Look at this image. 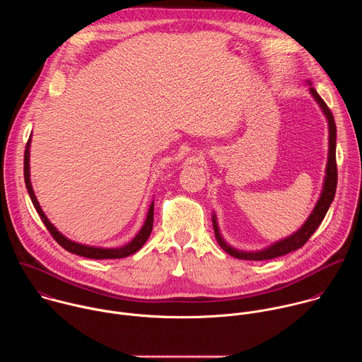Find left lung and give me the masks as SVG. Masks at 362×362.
Segmentation results:
<instances>
[{"label": "left lung", "instance_id": "8db88e82", "mask_svg": "<svg viewBox=\"0 0 362 362\" xmlns=\"http://www.w3.org/2000/svg\"><path fill=\"white\" fill-rule=\"evenodd\" d=\"M308 86H313L311 81H308ZM309 93L314 97V100L317 101V105L320 106L321 112L324 113L327 122H328V162H327V168H325V177H324V185H322V192L320 194V199L315 204L314 211L311 212V215L308 216V219L303 222V225L293 232L292 235L274 242L272 245L261 249V250H240L236 249L233 246H230L222 236L219 225H218V219L215 212L212 214V223H214V230H215V236L216 240L219 243V246L229 253L233 257H238V259H245V261H265V259H274V257L278 256H284L292 250H296L299 247H302L306 240L313 236V233L318 229V226L321 225V222L324 221L329 206L335 197V190H337V160H335V147H337V126H335V120L334 116L331 113V110L328 109V106L325 105V101L321 98V95L317 93V90L314 87H309Z\"/></svg>", "mask_w": 362, "mask_h": 362}]
</instances>
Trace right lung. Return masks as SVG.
Masks as SVG:
<instances>
[{
    "mask_svg": "<svg viewBox=\"0 0 362 362\" xmlns=\"http://www.w3.org/2000/svg\"><path fill=\"white\" fill-rule=\"evenodd\" d=\"M30 147H31V136L28 139V143L25 146V151H24V180H25V186L30 194V199L34 204V208L37 211V214L40 215L42 223L45 225V228L49 230V233L53 235V238L69 252L84 256V257H90V259H120V257H126L130 256L133 253H136L148 239L151 229H153V209H154V200L150 203V208L147 211L146 219L143 226L140 228V230L137 232V235L127 242L123 246H117V247H101V246H91V245H86V243H78L76 240L69 239L67 236H64L53 223L49 222V219L45 216V214L42 212L41 206L37 200V196L33 190V185H31V179H30Z\"/></svg>",
    "mask_w": 362,
    "mask_h": 362,
    "instance_id": "1",
    "label": "right lung"
}]
</instances>
